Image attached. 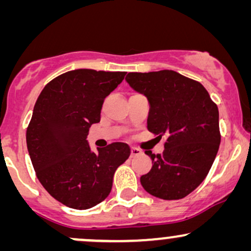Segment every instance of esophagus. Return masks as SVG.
Listing matches in <instances>:
<instances>
[{"instance_id":"1","label":"esophagus","mask_w":251,"mask_h":251,"mask_svg":"<svg viewBox=\"0 0 251 251\" xmlns=\"http://www.w3.org/2000/svg\"><path fill=\"white\" fill-rule=\"evenodd\" d=\"M140 153H142V151H140L139 149L131 148V157H134V155H139Z\"/></svg>"}]
</instances>
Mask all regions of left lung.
Listing matches in <instances>:
<instances>
[{
    "label": "left lung",
    "mask_w": 251,
    "mask_h": 251,
    "mask_svg": "<svg viewBox=\"0 0 251 251\" xmlns=\"http://www.w3.org/2000/svg\"><path fill=\"white\" fill-rule=\"evenodd\" d=\"M126 81L148 98L149 131L166 135L162 153L145 151L153 165L140 183L154 197L184 198L205 179L217 154V105L201 82L175 71L128 73Z\"/></svg>",
    "instance_id": "1"
}]
</instances>
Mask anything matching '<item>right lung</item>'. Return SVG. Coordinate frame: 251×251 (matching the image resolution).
<instances>
[{
    "mask_svg": "<svg viewBox=\"0 0 251 251\" xmlns=\"http://www.w3.org/2000/svg\"><path fill=\"white\" fill-rule=\"evenodd\" d=\"M126 72L75 70L42 89L27 127V148L37 179L51 197L72 209L101 203L112 190L116 170L131 154L125 143L93 152L87 138L100 122L105 98Z\"/></svg>",
    "mask_w": 251,
    "mask_h": 251,
    "instance_id": "obj_1",
    "label": "right lung"
}]
</instances>
